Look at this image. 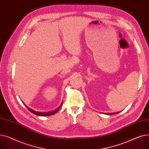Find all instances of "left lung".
<instances>
[{"label": "left lung", "mask_w": 149, "mask_h": 149, "mask_svg": "<svg viewBox=\"0 0 149 149\" xmlns=\"http://www.w3.org/2000/svg\"><path fill=\"white\" fill-rule=\"evenodd\" d=\"M118 112H115V113H107V115H113V114H116V113H118Z\"/></svg>", "instance_id": "8db88e82"}]
</instances>
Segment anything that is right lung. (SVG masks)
Returning <instances> with one entry per match:
<instances>
[{"instance_id": "obj_1", "label": "right lung", "mask_w": 149, "mask_h": 149, "mask_svg": "<svg viewBox=\"0 0 149 149\" xmlns=\"http://www.w3.org/2000/svg\"><path fill=\"white\" fill-rule=\"evenodd\" d=\"M61 105H62V103L58 107V109H56V110H54V111H51V112H36V111L33 110L32 109H31L29 107H28L27 106H26V107L28 108V109L31 112H32L33 113H34L35 115H38V116H50V115H52L56 113L59 110L61 106Z\"/></svg>"}]
</instances>
